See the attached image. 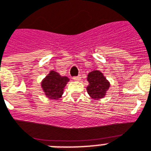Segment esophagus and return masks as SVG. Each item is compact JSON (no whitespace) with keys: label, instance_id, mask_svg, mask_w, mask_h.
I'll use <instances>...</instances> for the list:
<instances>
[{"label":"esophagus","instance_id":"1","mask_svg":"<svg viewBox=\"0 0 151 151\" xmlns=\"http://www.w3.org/2000/svg\"><path fill=\"white\" fill-rule=\"evenodd\" d=\"M73 79L74 81H81V77L80 75H79V76H76V77H73Z\"/></svg>","mask_w":151,"mask_h":151}]
</instances>
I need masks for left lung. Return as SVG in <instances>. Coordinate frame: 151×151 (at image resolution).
Segmentation results:
<instances>
[{
  "mask_svg": "<svg viewBox=\"0 0 151 151\" xmlns=\"http://www.w3.org/2000/svg\"><path fill=\"white\" fill-rule=\"evenodd\" d=\"M87 80L88 86H87V92L93 99L99 100L105 96L109 89L110 83L103 73L98 70H93L88 74Z\"/></svg>",
  "mask_w": 151,
  "mask_h": 151,
  "instance_id": "1",
  "label": "left lung"
}]
</instances>
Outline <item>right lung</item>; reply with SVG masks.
<instances>
[{"label": "right lung", "instance_id": "obj_1", "mask_svg": "<svg viewBox=\"0 0 151 151\" xmlns=\"http://www.w3.org/2000/svg\"><path fill=\"white\" fill-rule=\"evenodd\" d=\"M69 81L67 77H62L58 73L52 70L42 81L41 86L48 98L58 100L63 95L64 88Z\"/></svg>", "mask_w": 151, "mask_h": 151}]
</instances>
